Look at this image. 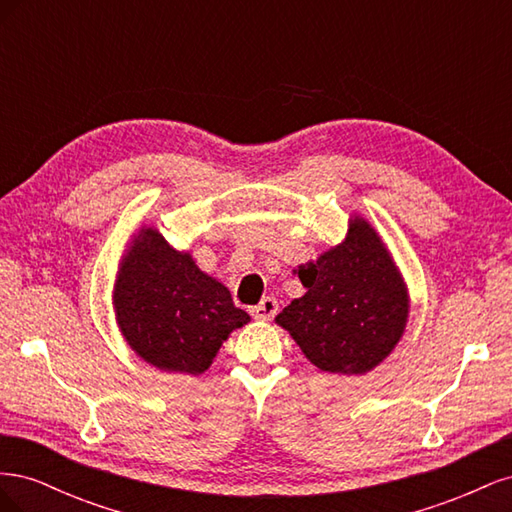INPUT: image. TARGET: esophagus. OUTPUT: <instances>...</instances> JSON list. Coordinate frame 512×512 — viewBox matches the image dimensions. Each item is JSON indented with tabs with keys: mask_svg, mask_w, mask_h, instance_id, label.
<instances>
[{
	"mask_svg": "<svg viewBox=\"0 0 512 512\" xmlns=\"http://www.w3.org/2000/svg\"><path fill=\"white\" fill-rule=\"evenodd\" d=\"M277 309H280V305H277V301H275L273 297H265L256 307H252V316H254L256 320H271V318H275Z\"/></svg>",
	"mask_w": 512,
	"mask_h": 512,
	"instance_id": "esophagus-1",
	"label": "esophagus"
}]
</instances>
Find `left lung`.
<instances>
[{
  "label": "left lung",
  "instance_id": "1",
  "mask_svg": "<svg viewBox=\"0 0 512 512\" xmlns=\"http://www.w3.org/2000/svg\"><path fill=\"white\" fill-rule=\"evenodd\" d=\"M307 288L275 322L329 374H367L406 331L408 288L378 232L359 215L346 239L297 269Z\"/></svg>",
  "mask_w": 512,
  "mask_h": 512
}]
</instances>
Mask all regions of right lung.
<instances>
[{
  "label": "right lung",
  "instance_id": "obj_1",
  "mask_svg": "<svg viewBox=\"0 0 512 512\" xmlns=\"http://www.w3.org/2000/svg\"><path fill=\"white\" fill-rule=\"evenodd\" d=\"M121 335L149 365L198 376L228 335L250 322L224 284L177 252L156 228L136 232L113 290Z\"/></svg>",
  "mask_w": 512,
  "mask_h": 512
}]
</instances>
